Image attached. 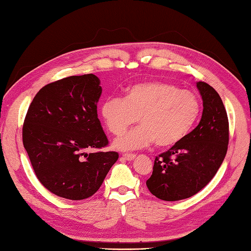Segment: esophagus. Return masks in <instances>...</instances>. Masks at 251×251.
I'll return each instance as SVG.
<instances>
[{
    "label": "esophagus",
    "instance_id": "obj_1",
    "mask_svg": "<svg viewBox=\"0 0 251 251\" xmlns=\"http://www.w3.org/2000/svg\"><path fill=\"white\" fill-rule=\"evenodd\" d=\"M123 157H124L125 159H126V160H133L135 157H136V155L126 153V154H123Z\"/></svg>",
    "mask_w": 251,
    "mask_h": 251
}]
</instances>
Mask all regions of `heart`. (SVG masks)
Returning a JSON list of instances; mask_svg holds the SVG:
<instances>
[{
    "instance_id": "b5f03b06",
    "label": "heart",
    "mask_w": 251,
    "mask_h": 251,
    "mask_svg": "<svg viewBox=\"0 0 251 251\" xmlns=\"http://www.w3.org/2000/svg\"><path fill=\"white\" fill-rule=\"evenodd\" d=\"M200 113V99L194 93L157 80L133 84L125 98L109 97L101 105L103 123L114 135L138 118V127L114 140V147L121 151L139 150L153 142L161 149L177 145L190 133Z\"/></svg>"
}]
</instances>
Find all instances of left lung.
Segmentation results:
<instances>
[{"mask_svg": "<svg viewBox=\"0 0 251 251\" xmlns=\"http://www.w3.org/2000/svg\"><path fill=\"white\" fill-rule=\"evenodd\" d=\"M202 98L199 126L179 144L155 157L147 187L156 198L174 201L188 199L208 185L224 160L229 123L224 103L212 86L196 83Z\"/></svg>", "mask_w": 251, "mask_h": 251, "instance_id": "obj_1", "label": "left lung"}]
</instances>
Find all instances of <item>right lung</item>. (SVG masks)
<instances>
[{
	"mask_svg": "<svg viewBox=\"0 0 251 251\" xmlns=\"http://www.w3.org/2000/svg\"><path fill=\"white\" fill-rule=\"evenodd\" d=\"M99 83L93 74L51 82L37 93L25 116L22 139L33 171L60 198H90L118 159L114 151L85 153L109 145L97 115Z\"/></svg>",
	"mask_w": 251,
	"mask_h": 251,
	"instance_id": "obj_1",
	"label": "right lung"
}]
</instances>
